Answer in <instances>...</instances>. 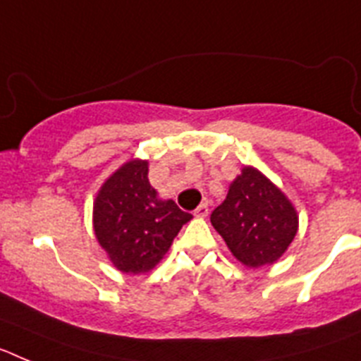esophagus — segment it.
I'll list each match as a JSON object with an SVG mask.
<instances>
[{"label": "esophagus", "instance_id": "1", "mask_svg": "<svg viewBox=\"0 0 361 361\" xmlns=\"http://www.w3.org/2000/svg\"><path fill=\"white\" fill-rule=\"evenodd\" d=\"M208 213H209L208 204H200L199 208L195 209V216H200V219H204V216H208Z\"/></svg>", "mask_w": 361, "mask_h": 361}]
</instances>
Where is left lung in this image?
<instances>
[{"mask_svg":"<svg viewBox=\"0 0 361 361\" xmlns=\"http://www.w3.org/2000/svg\"><path fill=\"white\" fill-rule=\"evenodd\" d=\"M212 224L242 264L260 267L279 260L288 250L298 216L275 184L245 166L224 202L213 209Z\"/></svg>","mask_w":361,"mask_h":361,"instance_id":"1","label":"left lung"}]
</instances>
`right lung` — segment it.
<instances>
[{"instance_id": "add662e5", "label": "right lung", "mask_w": 361, "mask_h": 361, "mask_svg": "<svg viewBox=\"0 0 361 361\" xmlns=\"http://www.w3.org/2000/svg\"><path fill=\"white\" fill-rule=\"evenodd\" d=\"M191 219L173 200H161L149 186L148 162L130 161L108 178L94 204V229L114 266L146 273L170 250Z\"/></svg>"}]
</instances>
